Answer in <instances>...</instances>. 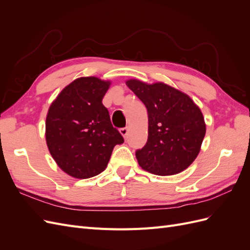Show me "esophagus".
Listing matches in <instances>:
<instances>
[{
	"instance_id": "34e87169",
	"label": "esophagus",
	"mask_w": 250,
	"mask_h": 250,
	"mask_svg": "<svg viewBox=\"0 0 250 250\" xmlns=\"http://www.w3.org/2000/svg\"><path fill=\"white\" fill-rule=\"evenodd\" d=\"M128 131H129V128H128V127H126V128H121V129H120V133L122 134L124 138H126L127 135H128Z\"/></svg>"
}]
</instances>
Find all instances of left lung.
Wrapping results in <instances>:
<instances>
[{"label":"left lung","mask_w":250,"mask_h":250,"mask_svg":"<svg viewBox=\"0 0 250 250\" xmlns=\"http://www.w3.org/2000/svg\"><path fill=\"white\" fill-rule=\"evenodd\" d=\"M126 85L148 111V140L135 152L142 169L160 176L186 170L197 157L206 135L200 108L187 94L163 82L130 79Z\"/></svg>","instance_id":"1"}]
</instances>
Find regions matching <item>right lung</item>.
I'll list each match as a JSON object with an SVG mask.
<instances>
[{"mask_svg":"<svg viewBox=\"0 0 250 250\" xmlns=\"http://www.w3.org/2000/svg\"><path fill=\"white\" fill-rule=\"evenodd\" d=\"M110 81L80 77L66 85L50 105L46 141L52 157L75 178H89L107 167L113 147L124 143L113 128L102 99Z\"/></svg>","mask_w":250,"mask_h":250,"instance_id":"obj_1","label":"right lung"}]
</instances>
